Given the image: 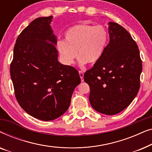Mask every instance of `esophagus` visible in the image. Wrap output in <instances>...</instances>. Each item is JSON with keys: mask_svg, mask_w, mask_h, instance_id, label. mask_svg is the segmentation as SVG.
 Returning <instances> with one entry per match:
<instances>
[{"mask_svg": "<svg viewBox=\"0 0 152 152\" xmlns=\"http://www.w3.org/2000/svg\"><path fill=\"white\" fill-rule=\"evenodd\" d=\"M79 74H80L81 81H82V82H84V72L82 71V70H80V71H79Z\"/></svg>", "mask_w": 152, "mask_h": 152, "instance_id": "1", "label": "esophagus"}]
</instances>
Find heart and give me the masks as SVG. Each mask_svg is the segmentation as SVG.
<instances>
[{"label": "heart", "instance_id": "1", "mask_svg": "<svg viewBox=\"0 0 152 152\" xmlns=\"http://www.w3.org/2000/svg\"><path fill=\"white\" fill-rule=\"evenodd\" d=\"M64 41L57 43V50L67 64L77 57L82 64H95L104 53L109 41L107 29L102 25L80 23L70 27L64 34Z\"/></svg>", "mask_w": 152, "mask_h": 152}]
</instances>
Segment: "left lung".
I'll return each instance as SVG.
<instances>
[{"mask_svg":"<svg viewBox=\"0 0 152 152\" xmlns=\"http://www.w3.org/2000/svg\"><path fill=\"white\" fill-rule=\"evenodd\" d=\"M109 43L100 60L84 75L90 87L89 101L93 109L115 115L132 103L140 88L142 60L138 45L129 33L115 23H109Z\"/></svg>","mask_w":152,"mask_h":152,"instance_id":"obj_1","label":"left lung"}]
</instances>
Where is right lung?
Masks as SVG:
<instances>
[{"instance_id": "right-lung-1", "label": "right lung", "mask_w": 152, "mask_h": 152, "mask_svg": "<svg viewBox=\"0 0 152 152\" xmlns=\"http://www.w3.org/2000/svg\"><path fill=\"white\" fill-rule=\"evenodd\" d=\"M52 16L32 20L18 35L10 64L16 100L29 115L50 121L69 107L80 84L77 70L57 61Z\"/></svg>"}]
</instances>
